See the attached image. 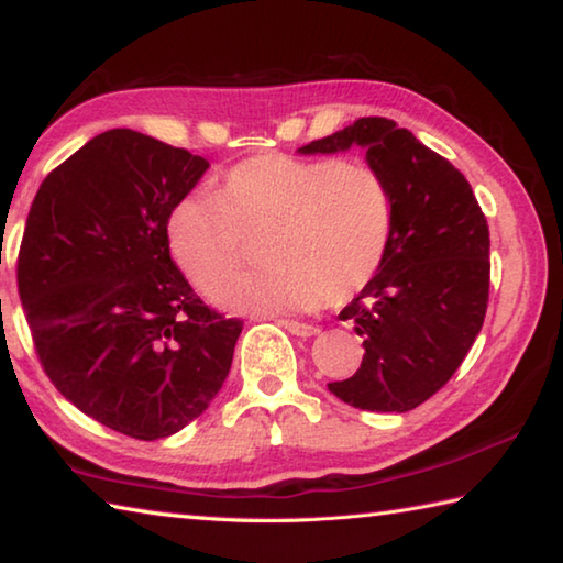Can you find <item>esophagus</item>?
I'll return each mask as SVG.
<instances>
[{
  "mask_svg": "<svg viewBox=\"0 0 563 563\" xmlns=\"http://www.w3.org/2000/svg\"><path fill=\"white\" fill-rule=\"evenodd\" d=\"M278 325H283L285 330L292 332V335H298V338H312L320 332V328H316V325H308V322H295V320H278Z\"/></svg>",
  "mask_w": 563,
  "mask_h": 563,
  "instance_id": "1",
  "label": "esophagus"
}]
</instances>
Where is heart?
<instances>
[{
	"mask_svg": "<svg viewBox=\"0 0 563 563\" xmlns=\"http://www.w3.org/2000/svg\"><path fill=\"white\" fill-rule=\"evenodd\" d=\"M266 235V271L224 280L244 262L245 240ZM393 235L383 176L340 158L263 154L235 164L221 194L194 190L168 216V245L186 278L218 308L245 316L308 312L345 302L375 278Z\"/></svg>",
	"mask_w": 563,
	"mask_h": 563,
	"instance_id": "b5f03b06",
	"label": "heart"
}]
</instances>
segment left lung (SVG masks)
Masks as SVG:
<instances>
[{
  "label": "left lung",
  "instance_id": "8db88e82",
  "mask_svg": "<svg viewBox=\"0 0 563 563\" xmlns=\"http://www.w3.org/2000/svg\"><path fill=\"white\" fill-rule=\"evenodd\" d=\"M365 148L393 198L385 261L340 312L362 338V365L328 389L369 412H409L446 385L479 335L489 300V228L470 180L383 117L357 119L298 148Z\"/></svg>",
  "mask_w": 563,
  "mask_h": 563
}]
</instances>
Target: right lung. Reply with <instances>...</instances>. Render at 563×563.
Returning a JSON list of instances; mask_svg holds the SVG:
<instances>
[{
  "instance_id": "obj_1",
  "label": "right lung",
  "mask_w": 563,
  "mask_h": 563,
  "mask_svg": "<svg viewBox=\"0 0 563 563\" xmlns=\"http://www.w3.org/2000/svg\"><path fill=\"white\" fill-rule=\"evenodd\" d=\"M208 161L131 129L44 178L16 280L54 387L109 430L161 440L223 387L243 322L203 305L170 258L168 216Z\"/></svg>"
}]
</instances>
